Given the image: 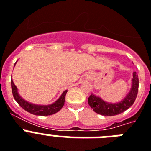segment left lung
Masks as SVG:
<instances>
[{
	"label": "left lung",
	"instance_id": "obj_1",
	"mask_svg": "<svg viewBox=\"0 0 151 151\" xmlns=\"http://www.w3.org/2000/svg\"><path fill=\"white\" fill-rule=\"evenodd\" d=\"M131 91L126 98L119 103H109L91 94L88 97V105L95 112L104 116H114L119 114L128 109L136 100L138 92L139 79L137 73H134Z\"/></svg>",
	"mask_w": 151,
	"mask_h": 151
}]
</instances>
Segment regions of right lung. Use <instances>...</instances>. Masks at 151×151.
<instances>
[{"label":"right lung","mask_w":151,"mask_h":151,"mask_svg":"<svg viewBox=\"0 0 151 151\" xmlns=\"http://www.w3.org/2000/svg\"><path fill=\"white\" fill-rule=\"evenodd\" d=\"M11 88H12V93L14 99L16 100L17 102L19 104L22 109L27 111V112L33 114L34 115H40V116H47L51 115L55 113L58 112L64 105L65 99V95L67 93V90L63 91L61 97L58 99L55 103L50 105H33L31 103L26 101L25 100L20 97L17 92L16 86L14 85L13 80H11Z\"/></svg>","instance_id":"right-lung-1"}]
</instances>
